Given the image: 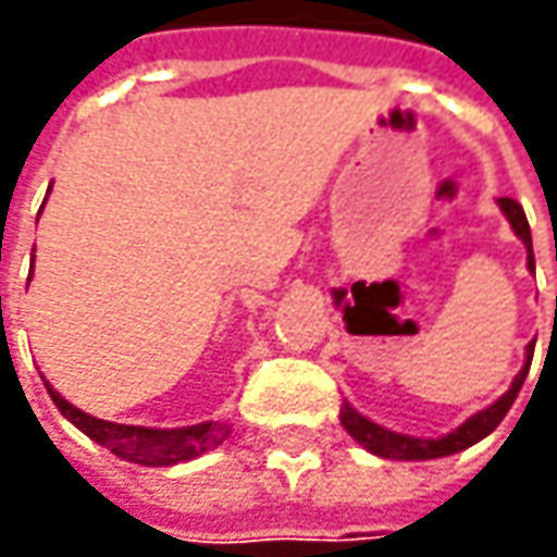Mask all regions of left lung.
<instances>
[{"instance_id": "obj_1", "label": "left lung", "mask_w": 557, "mask_h": 557, "mask_svg": "<svg viewBox=\"0 0 557 557\" xmlns=\"http://www.w3.org/2000/svg\"><path fill=\"white\" fill-rule=\"evenodd\" d=\"M499 207L508 216V223L515 228V235L524 242L527 247V267L533 269V238H530V223L524 216V207L515 201V198H499ZM530 359H533V347H527V362L524 369L518 372V377L511 381V387L505 391L493 406H486L483 412L471 416L465 424H459L453 434L437 440H421V437H406V434H396V431H387L381 424H374L366 416H359L350 403L341 406V424L347 428V434L374 456L381 459H399V461H424V459H443V456H453V453H461L468 446H474L478 440H483L486 434H493L499 428V421L508 416L511 403L518 399L521 387H524V377L530 372Z\"/></svg>"}]
</instances>
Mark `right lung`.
<instances>
[{
    "mask_svg": "<svg viewBox=\"0 0 557 557\" xmlns=\"http://www.w3.org/2000/svg\"><path fill=\"white\" fill-rule=\"evenodd\" d=\"M46 391L58 406V412L76 424L89 440H96L98 446L111 449L114 456L148 468H166V465H180L203 456L207 449L220 446L232 428L225 421H201V424H188V428H139V424H114L104 418L86 416L83 409L71 406L64 396L54 391L52 384H46Z\"/></svg>",
    "mask_w": 557,
    "mask_h": 557,
    "instance_id": "obj_1",
    "label": "right lung"
}]
</instances>
